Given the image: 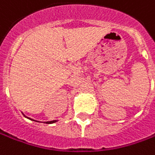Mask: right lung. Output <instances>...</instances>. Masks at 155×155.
I'll use <instances>...</instances> for the list:
<instances>
[{"label":"right lung","instance_id":"right-lung-1","mask_svg":"<svg viewBox=\"0 0 155 155\" xmlns=\"http://www.w3.org/2000/svg\"><path fill=\"white\" fill-rule=\"evenodd\" d=\"M55 122H56V121H50V122H46V123H48V124H50V123H55Z\"/></svg>","mask_w":155,"mask_h":155}]
</instances>
